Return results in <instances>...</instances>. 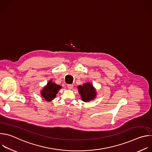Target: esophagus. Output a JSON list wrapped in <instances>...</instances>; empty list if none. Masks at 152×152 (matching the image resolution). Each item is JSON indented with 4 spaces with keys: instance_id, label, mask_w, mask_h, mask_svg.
Masks as SVG:
<instances>
[{
    "instance_id": "1",
    "label": "esophagus",
    "mask_w": 152,
    "mask_h": 152,
    "mask_svg": "<svg viewBox=\"0 0 152 152\" xmlns=\"http://www.w3.org/2000/svg\"><path fill=\"white\" fill-rule=\"evenodd\" d=\"M73 85L72 84H69V85H67V88H68L69 89H72V88H73Z\"/></svg>"
}]
</instances>
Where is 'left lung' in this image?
<instances>
[{
	"label": "left lung",
	"instance_id": "left-lung-1",
	"mask_svg": "<svg viewBox=\"0 0 152 152\" xmlns=\"http://www.w3.org/2000/svg\"><path fill=\"white\" fill-rule=\"evenodd\" d=\"M78 91L84 102H89V101L93 100L96 95L95 89L93 85L89 82L84 83L82 86H78Z\"/></svg>",
	"mask_w": 152,
	"mask_h": 152
}]
</instances>
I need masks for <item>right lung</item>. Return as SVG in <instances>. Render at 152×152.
Segmentation results:
<instances>
[{
  "label": "right lung",
  "mask_w": 152,
  "mask_h": 152,
  "mask_svg": "<svg viewBox=\"0 0 152 152\" xmlns=\"http://www.w3.org/2000/svg\"><path fill=\"white\" fill-rule=\"evenodd\" d=\"M61 88V86L60 85H57L56 83L53 82L52 80H50L42 89L41 95L47 102H50L56 98V94Z\"/></svg>",
  "instance_id": "add662e5"
}]
</instances>
